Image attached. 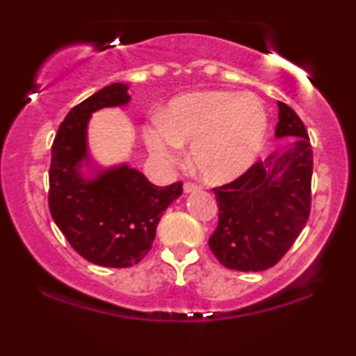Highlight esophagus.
Instances as JSON below:
<instances>
[{
  "mask_svg": "<svg viewBox=\"0 0 356 356\" xmlns=\"http://www.w3.org/2000/svg\"><path fill=\"white\" fill-rule=\"evenodd\" d=\"M199 189H201V186H197L196 183H191V181H188V183H184L183 184V191L184 193H194V191H199Z\"/></svg>",
  "mask_w": 356,
  "mask_h": 356,
  "instance_id": "1",
  "label": "esophagus"
}]
</instances>
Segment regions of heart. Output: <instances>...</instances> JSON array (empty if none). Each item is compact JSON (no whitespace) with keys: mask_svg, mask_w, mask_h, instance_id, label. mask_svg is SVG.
I'll use <instances>...</instances> for the list:
<instances>
[{"mask_svg":"<svg viewBox=\"0 0 356 356\" xmlns=\"http://www.w3.org/2000/svg\"><path fill=\"white\" fill-rule=\"evenodd\" d=\"M267 126L264 104L254 94L189 92L170 102L165 120L157 116L144 126V139L163 163L177 162L183 144H191L199 175L211 183H227L254 163Z\"/></svg>","mask_w":356,"mask_h":356,"instance_id":"b5f03b06","label":"heart"}]
</instances>
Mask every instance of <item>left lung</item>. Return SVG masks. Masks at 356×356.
I'll return each mask as SVG.
<instances>
[{"label":"left lung","mask_w":356,"mask_h":356,"mask_svg":"<svg viewBox=\"0 0 356 356\" xmlns=\"http://www.w3.org/2000/svg\"><path fill=\"white\" fill-rule=\"evenodd\" d=\"M277 105L275 138H293V145L256 162L232 183L212 188L218 225L209 246L233 270L275 266L309 218L313 147L300 116L284 102Z\"/></svg>","instance_id":"obj_1"}]
</instances>
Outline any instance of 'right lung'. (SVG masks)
Instances as JSON below:
<instances>
[{"label":"right lung","instance_id":"right-lung-1","mask_svg":"<svg viewBox=\"0 0 356 356\" xmlns=\"http://www.w3.org/2000/svg\"><path fill=\"white\" fill-rule=\"evenodd\" d=\"M128 86H106L71 108L51 145L48 207L70 245L92 264L131 267L147 256L165 209L183 194V183L155 186L123 163L82 175L89 165L87 123L94 111L129 102Z\"/></svg>","mask_w":356,"mask_h":356}]
</instances>
